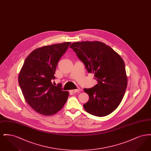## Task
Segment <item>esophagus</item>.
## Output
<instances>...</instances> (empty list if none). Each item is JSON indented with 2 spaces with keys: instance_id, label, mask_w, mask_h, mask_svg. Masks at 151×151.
Listing matches in <instances>:
<instances>
[{
  "instance_id": "obj_1",
  "label": "esophagus",
  "mask_w": 151,
  "mask_h": 151,
  "mask_svg": "<svg viewBox=\"0 0 151 151\" xmlns=\"http://www.w3.org/2000/svg\"><path fill=\"white\" fill-rule=\"evenodd\" d=\"M79 91H80V88H77V89H72V90H71V92H72V93H76V92H79Z\"/></svg>"
}]
</instances>
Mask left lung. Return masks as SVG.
<instances>
[{"label": "left lung", "instance_id": "left-lung-1", "mask_svg": "<svg viewBox=\"0 0 151 151\" xmlns=\"http://www.w3.org/2000/svg\"><path fill=\"white\" fill-rule=\"evenodd\" d=\"M72 49L86 66L93 73L97 84L84 88L89 99L83 106L97 116H105L114 111L121 102L127 86L125 65L122 58L105 43L83 41L72 43Z\"/></svg>", "mask_w": 151, "mask_h": 151}]
</instances>
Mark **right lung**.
Masks as SVG:
<instances>
[{"instance_id": "right-lung-1", "label": "right lung", "mask_w": 151, "mask_h": 151, "mask_svg": "<svg viewBox=\"0 0 151 151\" xmlns=\"http://www.w3.org/2000/svg\"><path fill=\"white\" fill-rule=\"evenodd\" d=\"M70 42L36 49L25 59L19 75V84L27 103L36 111L53 115L63 107L68 92L61 84H52L58 63L67 50Z\"/></svg>"}]
</instances>
